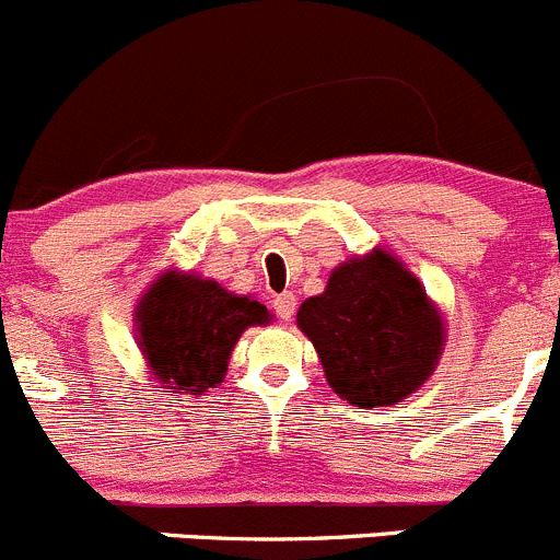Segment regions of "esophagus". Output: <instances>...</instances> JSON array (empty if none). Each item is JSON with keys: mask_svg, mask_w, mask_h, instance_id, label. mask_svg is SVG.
Wrapping results in <instances>:
<instances>
[{"mask_svg": "<svg viewBox=\"0 0 560 560\" xmlns=\"http://www.w3.org/2000/svg\"><path fill=\"white\" fill-rule=\"evenodd\" d=\"M271 307H275L277 318H283V322H291L296 313V296L291 294V291H285V294H277L275 300H271Z\"/></svg>", "mask_w": 560, "mask_h": 560, "instance_id": "34e87169", "label": "esophagus"}]
</instances>
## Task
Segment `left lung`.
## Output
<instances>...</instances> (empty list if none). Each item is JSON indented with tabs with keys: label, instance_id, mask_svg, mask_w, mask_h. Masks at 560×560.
I'll list each match as a JSON object with an SVG mask.
<instances>
[{
	"label": "left lung",
	"instance_id": "left-lung-1",
	"mask_svg": "<svg viewBox=\"0 0 560 560\" xmlns=\"http://www.w3.org/2000/svg\"><path fill=\"white\" fill-rule=\"evenodd\" d=\"M296 324L316 346L329 387L354 407H387L434 374L443 316L418 277L385 249L332 269L324 294L302 302Z\"/></svg>",
	"mask_w": 560,
	"mask_h": 560
}]
</instances>
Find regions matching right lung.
Here are the masks:
<instances>
[{
	"label": "right lung",
	"instance_id": "obj_1",
	"mask_svg": "<svg viewBox=\"0 0 560 560\" xmlns=\"http://www.w3.org/2000/svg\"><path fill=\"white\" fill-rule=\"evenodd\" d=\"M137 343L164 393L203 396L228 371V360L255 324L271 313L253 296H236L191 271H164L135 311Z\"/></svg>",
	"mask_w": 560,
	"mask_h": 560
}]
</instances>
